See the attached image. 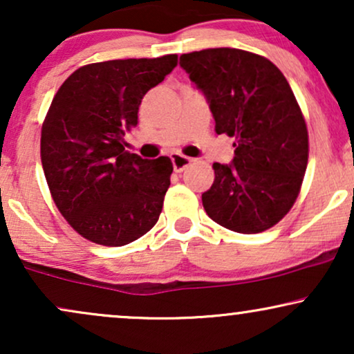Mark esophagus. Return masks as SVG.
Listing matches in <instances>:
<instances>
[{
    "instance_id": "34e87169",
    "label": "esophagus",
    "mask_w": 354,
    "mask_h": 354,
    "mask_svg": "<svg viewBox=\"0 0 354 354\" xmlns=\"http://www.w3.org/2000/svg\"><path fill=\"white\" fill-rule=\"evenodd\" d=\"M171 162H173V168L174 171H183L187 165L191 163V158L189 156H185L181 153H173L171 155Z\"/></svg>"
}]
</instances>
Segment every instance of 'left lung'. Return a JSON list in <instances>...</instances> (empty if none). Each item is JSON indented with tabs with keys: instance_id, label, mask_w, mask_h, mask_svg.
<instances>
[{
	"instance_id": "1",
	"label": "left lung",
	"mask_w": 354,
	"mask_h": 354,
	"mask_svg": "<svg viewBox=\"0 0 354 354\" xmlns=\"http://www.w3.org/2000/svg\"><path fill=\"white\" fill-rule=\"evenodd\" d=\"M180 65L207 100L216 132L236 138L232 163L212 165L205 212L239 234L271 229L296 203L308 160L307 125L288 80L240 48L183 53Z\"/></svg>"
}]
</instances>
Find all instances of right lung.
<instances>
[{"mask_svg":"<svg viewBox=\"0 0 354 354\" xmlns=\"http://www.w3.org/2000/svg\"><path fill=\"white\" fill-rule=\"evenodd\" d=\"M176 55L84 65L53 97L42 125L40 158L58 210L89 241L122 247L158 221L169 187L168 156L125 150L145 93L162 83Z\"/></svg>","mask_w":354,"mask_h":354,"instance_id":"1","label":"right lung"}]
</instances>
